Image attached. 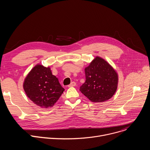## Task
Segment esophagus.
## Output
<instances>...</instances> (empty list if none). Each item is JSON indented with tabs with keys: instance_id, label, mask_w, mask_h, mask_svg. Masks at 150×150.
Instances as JSON below:
<instances>
[{
	"instance_id": "obj_1",
	"label": "esophagus",
	"mask_w": 150,
	"mask_h": 150,
	"mask_svg": "<svg viewBox=\"0 0 150 150\" xmlns=\"http://www.w3.org/2000/svg\"><path fill=\"white\" fill-rule=\"evenodd\" d=\"M76 85V82H72L69 85H68V87H74Z\"/></svg>"
}]
</instances>
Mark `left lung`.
Returning a JSON list of instances; mask_svg holds the SVG:
<instances>
[{"label":"left lung","mask_w":150,"mask_h":150,"mask_svg":"<svg viewBox=\"0 0 150 150\" xmlns=\"http://www.w3.org/2000/svg\"><path fill=\"white\" fill-rule=\"evenodd\" d=\"M85 82L80 91L91 101L101 103L109 100L116 91L118 75L110 64L97 56L85 68Z\"/></svg>","instance_id":"obj_1"}]
</instances>
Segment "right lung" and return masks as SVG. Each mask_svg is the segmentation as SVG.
<instances>
[{
  "mask_svg": "<svg viewBox=\"0 0 150 150\" xmlns=\"http://www.w3.org/2000/svg\"><path fill=\"white\" fill-rule=\"evenodd\" d=\"M27 97L41 108H52L65 90L50 67L37 64L28 73L23 83Z\"/></svg>",
  "mask_w": 150,
  "mask_h": 150,
  "instance_id": "obj_1",
  "label": "right lung"
}]
</instances>
